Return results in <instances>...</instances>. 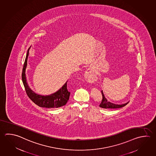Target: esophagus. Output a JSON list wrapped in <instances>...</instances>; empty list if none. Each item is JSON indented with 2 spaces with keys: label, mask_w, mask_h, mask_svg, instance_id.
<instances>
[{
  "label": "esophagus",
  "mask_w": 156,
  "mask_h": 156,
  "mask_svg": "<svg viewBox=\"0 0 156 156\" xmlns=\"http://www.w3.org/2000/svg\"><path fill=\"white\" fill-rule=\"evenodd\" d=\"M85 77L86 79V81L90 83L96 81L97 79L95 71L92 68H88V69L86 71L85 73Z\"/></svg>",
  "instance_id": "34e87169"
}]
</instances>
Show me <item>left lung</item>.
I'll use <instances>...</instances> for the list:
<instances>
[{
	"mask_svg": "<svg viewBox=\"0 0 156 156\" xmlns=\"http://www.w3.org/2000/svg\"><path fill=\"white\" fill-rule=\"evenodd\" d=\"M101 92H102L103 98H102V102L99 105V107H101V108H105V109H116V108H122V107L125 106L129 103V102H128L126 103H125V104H122V105L114 104L113 103H111V102L108 101V100L105 98V95L103 94V91H101Z\"/></svg>",
	"mask_w": 156,
	"mask_h": 156,
	"instance_id": "1",
	"label": "left lung"
}]
</instances>
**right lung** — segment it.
Here are the masks:
<instances>
[{
	"label": "right lung",
	"instance_id": "add662e5",
	"mask_svg": "<svg viewBox=\"0 0 156 156\" xmlns=\"http://www.w3.org/2000/svg\"><path fill=\"white\" fill-rule=\"evenodd\" d=\"M31 47L28 48L27 53L26 54L25 60L23 69L22 73V80L23 84L25 88L26 92L28 97L32 101L34 102L36 105L41 107L47 108H59L66 105L69 99L70 92L68 91L67 88V82L60 88L58 91L54 94L48 96H42L36 94L30 88L27 82L26 77V69L27 67V59H28L29 50Z\"/></svg>",
	"mask_w": 156,
	"mask_h": 156
}]
</instances>
